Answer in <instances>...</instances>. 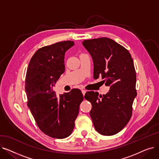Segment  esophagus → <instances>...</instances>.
Here are the masks:
<instances>
[{"mask_svg":"<svg viewBox=\"0 0 159 159\" xmlns=\"http://www.w3.org/2000/svg\"><path fill=\"white\" fill-rule=\"evenodd\" d=\"M81 91H82V93L83 95L84 96V95H85V93H86V91L84 90V89H82V90H81Z\"/></svg>","mask_w":159,"mask_h":159,"instance_id":"34e87169","label":"esophagus"}]
</instances>
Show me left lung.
<instances>
[{
    "mask_svg": "<svg viewBox=\"0 0 159 159\" xmlns=\"http://www.w3.org/2000/svg\"><path fill=\"white\" fill-rule=\"evenodd\" d=\"M93 61V77H102L110 86L106 95L88 91L84 98L92 107L89 112L94 127L102 135L120 131L129 122L137 96L136 73L131 54L113 40L102 37L82 41Z\"/></svg>",
    "mask_w": 159,
    "mask_h": 159,
    "instance_id": "8db88e82",
    "label": "left lung"
}]
</instances>
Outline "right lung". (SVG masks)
I'll use <instances>...</instances> for the list:
<instances>
[{
    "mask_svg": "<svg viewBox=\"0 0 159 159\" xmlns=\"http://www.w3.org/2000/svg\"><path fill=\"white\" fill-rule=\"evenodd\" d=\"M74 44L73 41L67 40L39 49L27 69L25 90L28 106L40 129L55 139L71 135L84 98L78 89L59 96L53 90L65 71V53Z\"/></svg>",
    "mask_w": 159,
    "mask_h": 159,
    "instance_id": "add662e5",
    "label": "right lung"
}]
</instances>
